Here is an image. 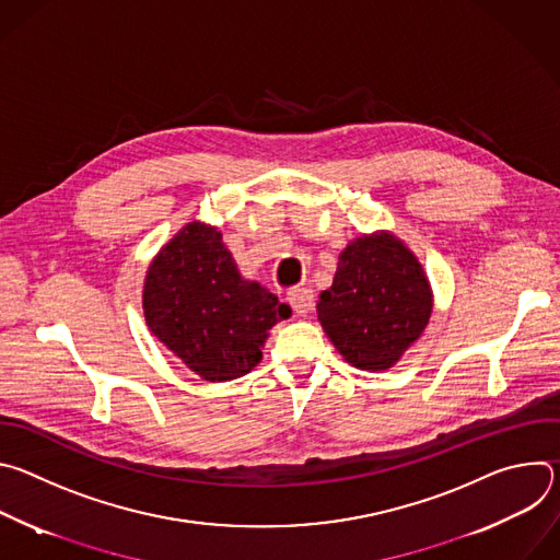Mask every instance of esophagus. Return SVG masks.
<instances>
[{"mask_svg": "<svg viewBox=\"0 0 560 560\" xmlns=\"http://www.w3.org/2000/svg\"><path fill=\"white\" fill-rule=\"evenodd\" d=\"M288 303L292 305V310L299 314V316H305L310 314V310L314 307V294L312 290L307 288H292L288 292Z\"/></svg>", "mask_w": 560, "mask_h": 560, "instance_id": "34e87169", "label": "esophagus"}]
</instances>
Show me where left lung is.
I'll use <instances>...</instances> for the list:
<instances>
[{
    "instance_id": "obj_1",
    "label": "left lung",
    "mask_w": 560,
    "mask_h": 560,
    "mask_svg": "<svg viewBox=\"0 0 560 560\" xmlns=\"http://www.w3.org/2000/svg\"><path fill=\"white\" fill-rule=\"evenodd\" d=\"M339 354L359 370H387L423 335L432 290L419 259L385 230L363 234L339 255L332 285L316 303Z\"/></svg>"
}]
</instances>
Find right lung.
I'll use <instances>...</instances> for the list:
<instances>
[{"instance_id":"add662e5","label":"right lung","mask_w":560,"mask_h":560,"mask_svg":"<svg viewBox=\"0 0 560 560\" xmlns=\"http://www.w3.org/2000/svg\"><path fill=\"white\" fill-rule=\"evenodd\" d=\"M143 314L150 332L195 374L221 383L261 361L268 330L290 307L242 277L217 228L190 221L150 264Z\"/></svg>"}]
</instances>
